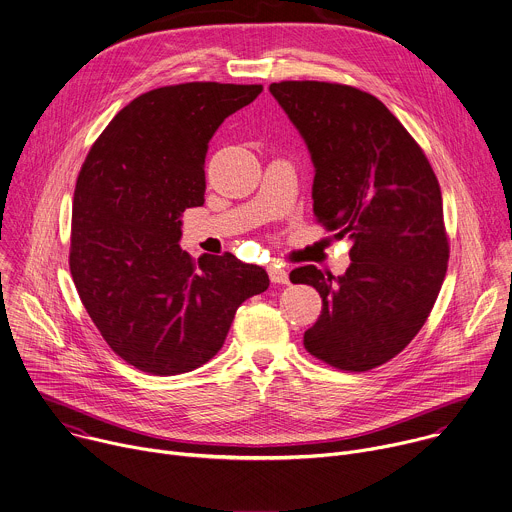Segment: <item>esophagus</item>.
I'll list each match as a JSON object with an SVG mask.
<instances>
[{
  "label": "esophagus",
  "mask_w": 512,
  "mask_h": 512,
  "mask_svg": "<svg viewBox=\"0 0 512 512\" xmlns=\"http://www.w3.org/2000/svg\"><path fill=\"white\" fill-rule=\"evenodd\" d=\"M267 271H269V277H271V281L273 283H281V285H287L289 283V273L281 267V265H269L267 267Z\"/></svg>",
  "instance_id": "34e87169"
}]
</instances>
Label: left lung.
<instances>
[{"label":"left lung","mask_w":512,"mask_h":512,"mask_svg":"<svg viewBox=\"0 0 512 512\" xmlns=\"http://www.w3.org/2000/svg\"><path fill=\"white\" fill-rule=\"evenodd\" d=\"M269 92L311 154L315 219L354 243L344 275L315 265L289 275L323 301L303 346L337 370L368 372L412 342L440 293L450 249L438 179L376 96L311 80Z\"/></svg>","instance_id":"1"}]
</instances>
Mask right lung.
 Returning <instances> with one entry per match:
<instances>
[{
  "label": "right lung",
  "instance_id": "obj_1",
  "mask_svg": "<svg viewBox=\"0 0 512 512\" xmlns=\"http://www.w3.org/2000/svg\"><path fill=\"white\" fill-rule=\"evenodd\" d=\"M261 84L189 82L140 94L92 144L72 207L70 271L106 344L130 366L177 376L225 344L237 307L269 287L259 265L181 249L205 203L209 140Z\"/></svg>",
  "mask_w": 512,
  "mask_h": 512
}]
</instances>
